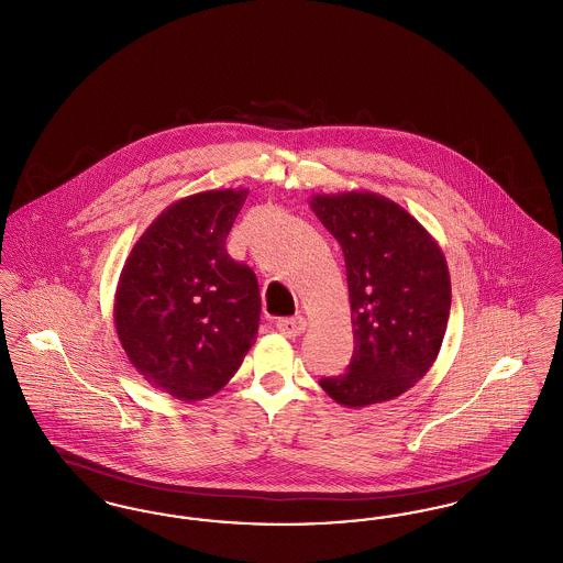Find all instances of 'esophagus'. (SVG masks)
<instances>
[{"instance_id":"34e87169","label":"esophagus","mask_w":563,"mask_h":563,"mask_svg":"<svg viewBox=\"0 0 563 563\" xmlns=\"http://www.w3.org/2000/svg\"><path fill=\"white\" fill-rule=\"evenodd\" d=\"M276 329L287 335V338H297L303 333L306 329V321L301 317H294V319H278L276 321Z\"/></svg>"}]
</instances>
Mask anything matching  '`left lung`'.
Listing matches in <instances>:
<instances>
[{
  "instance_id": "obj_1",
  "label": "left lung",
  "mask_w": 563,
  "mask_h": 563,
  "mask_svg": "<svg viewBox=\"0 0 563 563\" xmlns=\"http://www.w3.org/2000/svg\"><path fill=\"white\" fill-rule=\"evenodd\" d=\"M310 209L344 251L354 329L346 372L322 377V390L344 407L397 399L427 375L443 344L452 306L443 251L379 194H317Z\"/></svg>"
}]
</instances>
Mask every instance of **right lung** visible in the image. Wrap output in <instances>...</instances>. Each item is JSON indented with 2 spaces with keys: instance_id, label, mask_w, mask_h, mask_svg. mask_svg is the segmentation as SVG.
Instances as JSON below:
<instances>
[{
  "instance_id": "obj_1",
  "label": "right lung",
  "mask_w": 563,
  "mask_h": 563,
  "mask_svg": "<svg viewBox=\"0 0 563 563\" xmlns=\"http://www.w3.org/2000/svg\"><path fill=\"white\" fill-rule=\"evenodd\" d=\"M246 194L211 189L173 202L136 241L118 280L122 349L152 386L181 401L221 390L257 338V276L225 251Z\"/></svg>"
}]
</instances>
